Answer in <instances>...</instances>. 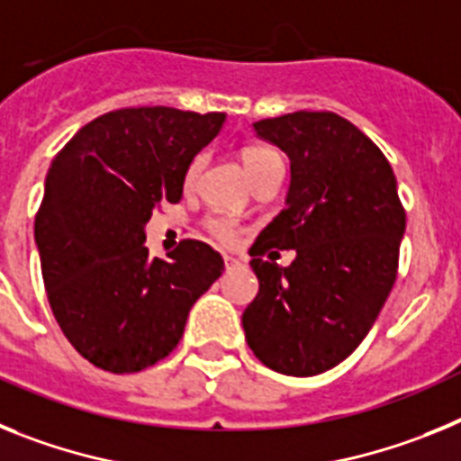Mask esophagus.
Listing matches in <instances>:
<instances>
[{
	"label": "esophagus",
	"instance_id": "obj_1",
	"mask_svg": "<svg viewBox=\"0 0 461 461\" xmlns=\"http://www.w3.org/2000/svg\"><path fill=\"white\" fill-rule=\"evenodd\" d=\"M241 264V259L234 258V255H225V267L227 269H234V267H239Z\"/></svg>",
	"mask_w": 461,
	"mask_h": 461
}]
</instances>
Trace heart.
Wrapping results in <instances>:
<instances>
[{
    "mask_svg": "<svg viewBox=\"0 0 461 461\" xmlns=\"http://www.w3.org/2000/svg\"><path fill=\"white\" fill-rule=\"evenodd\" d=\"M274 159H280V155L276 153L274 148L248 146L241 150V162H243V167H246L248 174H250V178H253V176L258 174L262 167H267L269 162H274ZM202 167H203V158L202 155H197V158L192 159L190 167H187V171H185V187L194 185V181H197V176H199V171H202ZM206 230L211 231V234H213L220 243H225V246H231V243L239 239V225H236V220H231L230 215H220V213L208 215Z\"/></svg>",
    "mask_w": 461,
    "mask_h": 461,
    "instance_id": "1",
    "label": "heart"
}]
</instances>
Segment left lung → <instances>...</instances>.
I'll return each instance as SVG.
<instances>
[{
	"mask_svg": "<svg viewBox=\"0 0 461 461\" xmlns=\"http://www.w3.org/2000/svg\"><path fill=\"white\" fill-rule=\"evenodd\" d=\"M290 158L285 208L259 231L250 267L259 292L243 311L255 357L285 375H318L369 334L399 269L406 211L390 162L369 136L331 111L255 122ZM297 249L290 267L262 260Z\"/></svg>",
	"mask_w": 461,
	"mask_h": 461,
	"instance_id": "8db88e82",
	"label": "left lung"
}]
</instances>
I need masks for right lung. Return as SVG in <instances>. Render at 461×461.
Segmentation results:
<instances>
[{"instance_id":"add662e5","label":"right lung","mask_w":461,"mask_h":461,"mask_svg":"<svg viewBox=\"0 0 461 461\" xmlns=\"http://www.w3.org/2000/svg\"><path fill=\"white\" fill-rule=\"evenodd\" d=\"M225 113L136 106L104 113L55 155L34 220L43 285L62 334L90 364L134 374L178 346L187 313L225 271L203 241L150 258L146 222L178 203L194 155Z\"/></svg>"}]
</instances>
